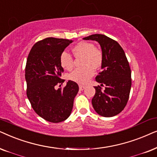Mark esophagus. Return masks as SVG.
<instances>
[{
  "label": "esophagus",
  "mask_w": 157,
  "mask_h": 157,
  "mask_svg": "<svg viewBox=\"0 0 157 157\" xmlns=\"http://www.w3.org/2000/svg\"><path fill=\"white\" fill-rule=\"evenodd\" d=\"M85 88V86H83V85H79V89H80V90H83Z\"/></svg>",
  "instance_id": "34e87169"
}]
</instances>
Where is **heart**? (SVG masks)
<instances>
[{
    "mask_svg": "<svg viewBox=\"0 0 157 157\" xmlns=\"http://www.w3.org/2000/svg\"><path fill=\"white\" fill-rule=\"evenodd\" d=\"M75 57H82V67L75 69L70 73L69 78L79 84H86L94 75V69H98L102 65L103 56L99 49L95 48L93 44L81 41L72 48ZM60 64L67 70H71L74 66V60L68 52H63L60 55Z\"/></svg>",
    "mask_w": 157,
    "mask_h": 157,
    "instance_id": "obj_1",
    "label": "heart"
}]
</instances>
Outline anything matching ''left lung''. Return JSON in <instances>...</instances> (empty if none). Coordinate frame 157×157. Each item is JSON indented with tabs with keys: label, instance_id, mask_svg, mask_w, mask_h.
<instances>
[{
	"label": "left lung",
	"instance_id": "left-lung-1",
	"mask_svg": "<svg viewBox=\"0 0 157 157\" xmlns=\"http://www.w3.org/2000/svg\"><path fill=\"white\" fill-rule=\"evenodd\" d=\"M83 39L98 41L103 56L102 71L95 80L105 89L95 87L93 108L101 116H116L126 107L131 87V71L125 52L116 41L103 34H93Z\"/></svg>",
	"mask_w": 157,
	"mask_h": 157
}]
</instances>
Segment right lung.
I'll return each instance as SVG.
<instances>
[{
    "label": "right lung",
    "instance_id": "add662e5",
    "mask_svg": "<svg viewBox=\"0 0 157 157\" xmlns=\"http://www.w3.org/2000/svg\"><path fill=\"white\" fill-rule=\"evenodd\" d=\"M72 40L53 37L39 41L33 46L25 68L26 95L36 113L52 123L65 121L70 116L78 85L60 77L64 72L60 64V55Z\"/></svg>",
    "mask_w": 157,
    "mask_h": 157
}]
</instances>
